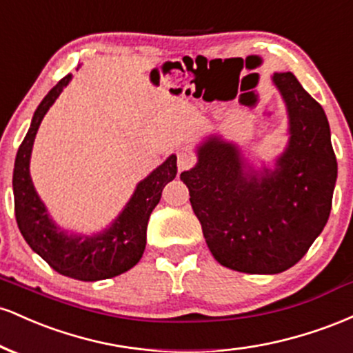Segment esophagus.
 <instances>
[{
    "label": "esophagus",
    "instance_id": "esophagus-1",
    "mask_svg": "<svg viewBox=\"0 0 353 353\" xmlns=\"http://www.w3.org/2000/svg\"><path fill=\"white\" fill-rule=\"evenodd\" d=\"M194 163H196V157L189 152H177V169L179 171H185V169L192 168Z\"/></svg>",
    "mask_w": 353,
    "mask_h": 353
}]
</instances>
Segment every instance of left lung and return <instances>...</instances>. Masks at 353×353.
I'll return each mask as SVG.
<instances>
[{
	"label": "left lung",
	"instance_id": "1",
	"mask_svg": "<svg viewBox=\"0 0 353 353\" xmlns=\"http://www.w3.org/2000/svg\"><path fill=\"white\" fill-rule=\"evenodd\" d=\"M289 112V145L275 169H245L236 144L210 136L181 174L205 242L221 265L279 274L297 264L325 228L337 159L325 112L292 72H275Z\"/></svg>",
	"mask_w": 353,
	"mask_h": 353
}]
</instances>
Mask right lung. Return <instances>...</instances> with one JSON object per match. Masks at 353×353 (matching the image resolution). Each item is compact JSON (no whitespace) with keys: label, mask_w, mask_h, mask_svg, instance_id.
Segmentation results:
<instances>
[{"label":"right lung","mask_w":353,"mask_h":353,"mask_svg":"<svg viewBox=\"0 0 353 353\" xmlns=\"http://www.w3.org/2000/svg\"><path fill=\"white\" fill-rule=\"evenodd\" d=\"M71 78L72 74L64 76L44 96L16 154L13 171L14 214L24 241L56 272L76 281L94 282L116 277L141 261L145 249L149 216L159 204L164 185L176 177L177 157L174 154L169 156L165 163L137 184L123 212L104 232L96 236H70L66 230H61L52 222L36 192L30 176V157L44 114Z\"/></svg>","instance_id":"right-lung-1"}]
</instances>
